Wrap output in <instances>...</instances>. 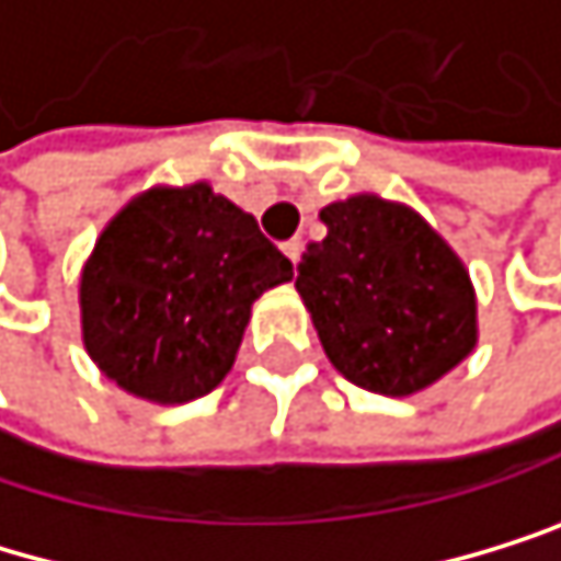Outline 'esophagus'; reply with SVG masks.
I'll return each mask as SVG.
<instances>
[{
    "label": "esophagus",
    "instance_id": "34e87169",
    "mask_svg": "<svg viewBox=\"0 0 561 561\" xmlns=\"http://www.w3.org/2000/svg\"><path fill=\"white\" fill-rule=\"evenodd\" d=\"M283 251H286V257H289V262L296 265V262H299V251H304V241H299V238H293V241H286V244H283Z\"/></svg>",
    "mask_w": 561,
    "mask_h": 561
}]
</instances>
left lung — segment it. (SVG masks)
Here are the masks:
<instances>
[{
	"label": "left lung",
	"mask_w": 561,
	"mask_h": 561,
	"mask_svg": "<svg viewBox=\"0 0 561 561\" xmlns=\"http://www.w3.org/2000/svg\"><path fill=\"white\" fill-rule=\"evenodd\" d=\"M296 289L337 373L386 397L442 379L476 344V293L455 251L417 213L379 196L320 209Z\"/></svg>",
	"instance_id": "1"
}]
</instances>
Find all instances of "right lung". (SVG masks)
<instances>
[{"label": "right lung", "mask_w": 561, "mask_h": 561, "mask_svg": "<svg viewBox=\"0 0 561 561\" xmlns=\"http://www.w3.org/2000/svg\"><path fill=\"white\" fill-rule=\"evenodd\" d=\"M293 262L209 185L151 188L119 209L82 272L92 362L127 393L185 403L230 373L265 289Z\"/></svg>", "instance_id": "right-lung-1"}]
</instances>
